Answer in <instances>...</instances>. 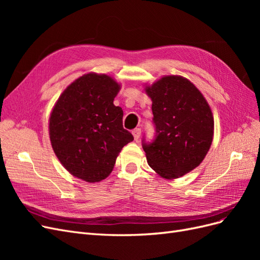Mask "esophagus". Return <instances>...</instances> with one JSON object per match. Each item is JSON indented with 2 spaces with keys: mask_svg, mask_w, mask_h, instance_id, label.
<instances>
[{
  "mask_svg": "<svg viewBox=\"0 0 260 260\" xmlns=\"http://www.w3.org/2000/svg\"><path fill=\"white\" fill-rule=\"evenodd\" d=\"M132 135H133V138H135L136 141H138L141 137V129L140 128H136L132 130Z\"/></svg>",
  "mask_w": 260,
  "mask_h": 260,
  "instance_id": "34e87169",
  "label": "esophagus"
}]
</instances>
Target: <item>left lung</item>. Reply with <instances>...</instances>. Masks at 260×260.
<instances>
[{
	"label": "left lung",
	"instance_id": "8db88e82",
	"mask_svg": "<svg viewBox=\"0 0 260 260\" xmlns=\"http://www.w3.org/2000/svg\"><path fill=\"white\" fill-rule=\"evenodd\" d=\"M152 99L155 137L142 140L146 159L166 179L190 172L205 158L214 136V117L203 94L187 79L167 76L146 86Z\"/></svg>",
	"mask_w": 260,
	"mask_h": 260
}]
</instances>
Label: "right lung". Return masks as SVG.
Here are the masks:
<instances>
[{
	"mask_svg": "<svg viewBox=\"0 0 260 260\" xmlns=\"http://www.w3.org/2000/svg\"><path fill=\"white\" fill-rule=\"evenodd\" d=\"M120 90L113 78L86 74L61 93L50 117V139L57 158L70 174L99 182L111 174L118 154L133 141L123 129Z\"/></svg>",
	"mask_w": 260,
	"mask_h": 260,
	"instance_id": "1",
	"label": "right lung"
}]
</instances>
